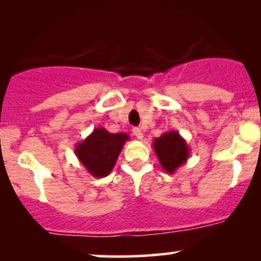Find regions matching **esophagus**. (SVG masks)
I'll use <instances>...</instances> for the list:
<instances>
[{
    "label": "esophagus",
    "mask_w": 261,
    "mask_h": 261,
    "mask_svg": "<svg viewBox=\"0 0 261 261\" xmlns=\"http://www.w3.org/2000/svg\"><path fill=\"white\" fill-rule=\"evenodd\" d=\"M133 133H134L135 136H136V139L143 140V133H142V130H141L140 127H134Z\"/></svg>",
    "instance_id": "obj_1"
}]
</instances>
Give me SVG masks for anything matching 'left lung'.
I'll list each match as a JSON object with an SVG mask.
<instances>
[{"label": "left lung", "instance_id": "left-lung-1", "mask_svg": "<svg viewBox=\"0 0 261 261\" xmlns=\"http://www.w3.org/2000/svg\"><path fill=\"white\" fill-rule=\"evenodd\" d=\"M152 147L162 168L169 174L175 173V170L187 163L188 158L190 157V147L187 141L175 130L167 131L162 134L161 137H155Z\"/></svg>", "mask_w": 261, "mask_h": 261}]
</instances>
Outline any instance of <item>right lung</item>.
Wrapping results in <instances>:
<instances>
[{
    "label": "right lung",
    "mask_w": 261,
    "mask_h": 261,
    "mask_svg": "<svg viewBox=\"0 0 261 261\" xmlns=\"http://www.w3.org/2000/svg\"><path fill=\"white\" fill-rule=\"evenodd\" d=\"M127 134H112L104 127H97L74 147V154L94 178H104L112 172L126 141Z\"/></svg>",
    "instance_id": "obj_1"
}]
</instances>
